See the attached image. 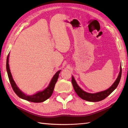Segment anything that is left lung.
<instances>
[{
  "instance_id": "left-lung-1",
  "label": "left lung",
  "mask_w": 128,
  "mask_h": 128,
  "mask_svg": "<svg viewBox=\"0 0 128 128\" xmlns=\"http://www.w3.org/2000/svg\"><path fill=\"white\" fill-rule=\"evenodd\" d=\"M121 76L122 66H120V70L118 76L115 82H114V84L112 85V86L105 91L97 92V93L96 94H90L83 91L82 90L78 85L77 83L76 82V81L73 76H72V82L75 92L77 94L78 96L81 98L90 102H98L100 101V100H102L105 99L106 97L109 96V95L116 88V87L118 86L119 82H120Z\"/></svg>"
}]
</instances>
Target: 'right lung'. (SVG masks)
Listing matches in <instances>:
<instances>
[{
  "mask_svg": "<svg viewBox=\"0 0 128 128\" xmlns=\"http://www.w3.org/2000/svg\"><path fill=\"white\" fill-rule=\"evenodd\" d=\"M9 53L8 54L6 59V70L8 75V78H9L10 84L11 85H12L14 91L15 92V93L17 94L19 97L21 98H22L24 100H28V101H30L32 102L40 103L44 101V100L49 98L52 96L54 90V86H55L56 81L58 80L59 74L61 70H59V71H58L56 73V74L54 75L52 79L51 80L50 85H49V86L44 90L37 92V94L32 95V96H28V95H26L24 94L23 92L18 88V86H16L15 82L13 80L12 74H11L10 72L9 63H8V62H9Z\"/></svg>",
  "mask_w": 128,
  "mask_h": 128,
  "instance_id": "right-lung-1",
  "label": "right lung"
}]
</instances>
